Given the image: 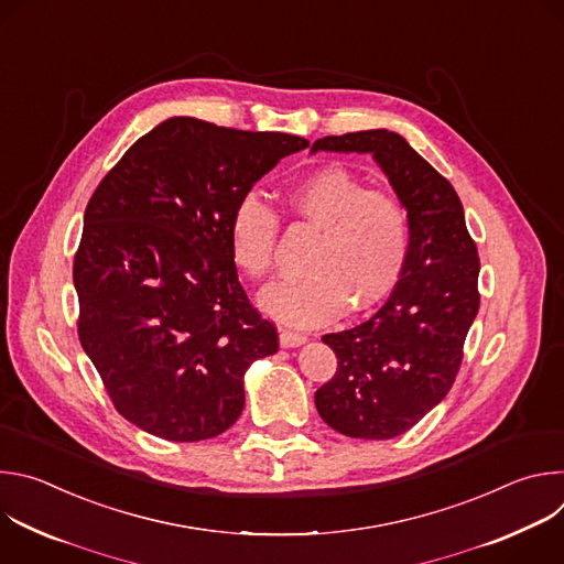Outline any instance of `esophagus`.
<instances>
[{
  "mask_svg": "<svg viewBox=\"0 0 564 564\" xmlns=\"http://www.w3.org/2000/svg\"><path fill=\"white\" fill-rule=\"evenodd\" d=\"M279 341L283 348H296L301 344L307 341V335L305 333H299V330H290V328H281L279 330Z\"/></svg>",
  "mask_w": 564,
  "mask_h": 564,
  "instance_id": "obj_1",
  "label": "esophagus"
}]
</instances>
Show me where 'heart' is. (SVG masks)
Wrapping results in <instances>:
<instances>
[{
    "mask_svg": "<svg viewBox=\"0 0 564 564\" xmlns=\"http://www.w3.org/2000/svg\"><path fill=\"white\" fill-rule=\"evenodd\" d=\"M296 220L318 229L307 268L299 279L274 283L261 307L294 326H312L341 314L350 303L366 310L390 294L409 263L411 216L401 200L366 185L346 167H321L288 194ZM279 214L257 194L238 200L229 218V254L250 279L272 272Z\"/></svg>",
    "mask_w": 564,
    "mask_h": 564,
    "instance_id": "obj_1",
    "label": "heart"
}]
</instances>
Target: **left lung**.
Listing matches in <instances>:
<instances>
[{
    "instance_id": "8db88e82",
    "label": "left lung",
    "mask_w": 564,
    "mask_h": 564,
    "mask_svg": "<svg viewBox=\"0 0 564 564\" xmlns=\"http://www.w3.org/2000/svg\"><path fill=\"white\" fill-rule=\"evenodd\" d=\"M312 151L372 158L411 216V254L390 299L364 324L324 335L335 377L314 392L324 422L346 437L411 431L451 390L479 310V257L453 185L394 131L326 135Z\"/></svg>"
}]
</instances>
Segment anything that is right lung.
<instances>
[{
    "mask_svg": "<svg viewBox=\"0 0 564 564\" xmlns=\"http://www.w3.org/2000/svg\"><path fill=\"white\" fill-rule=\"evenodd\" d=\"M305 138L170 118L94 192L73 261L77 337L116 411L170 442L225 433L243 375L279 350L238 283L229 218Z\"/></svg>",
    "mask_w": 564,
    "mask_h": 564,
    "instance_id": "obj_1",
    "label": "right lung"
}]
</instances>
